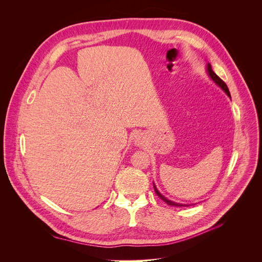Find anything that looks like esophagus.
<instances>
[{"mask_svg":"<svg viewBox=\"0 0 262 262\" xmlns=\"http://www.w3.org/2000/svg\"><path fill=\"white\" fill-rule=\"evenodd\" d=\"M145 143V139L143 137V134H137L136 138H134V144L139 147H142Z\"/></svg>","mask_w":262,"mask_h":262,"instance_id":"esophagus-1","label":"esophagus"}]
</instances>
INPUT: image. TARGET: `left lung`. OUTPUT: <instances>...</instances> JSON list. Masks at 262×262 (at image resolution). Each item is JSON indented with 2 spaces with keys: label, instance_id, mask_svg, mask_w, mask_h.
Returning a JSON list of instances; mask_svg holds the SVG:
<instances>
[{
  "label": "left lung",
  "instance_id": "1",
  "mask_svg": "<svg viewBox=\"0 0 262 262\" xmlns=\"http://www.w3.org/2000/svg\"><path fill=\"white\" fill-rule=\"evenodd\" d=\"M207 73H208V75L210 76L211 80H212L214 83H215V84L220 87V89H222V91H223L229 98H231V94H229L227 85H226L223 81H222L221 78H220L215 73L213 72V70H212V67H211L210 63H208V64H207ZM153 186H154L155 193H156L158 196H160L163 201H165L166 203H167L168 205H172V207H188V205H190V204H184V203H177V202H175V201H171V200L167 199V198H166L165 195H163L160 191H158V189L156 188L154 182H153Z\"/></svg>",
  "mask_w": 262,
  "mask_h": 262
}]
</instances>
